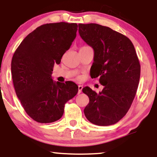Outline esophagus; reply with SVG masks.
<instances>
[{
	"instance_id": "esophagus-1",
	"label": "esophagus",
	"mask_w": 157,
	"mask_h": 157,
	"mask_svg": "<svg viewBox=\"0 0 157 157\" xmlns=\"http://www.w3.org/2000/svg\"><path fill=\"white\" fill-rule=\"evenodd\" d=\"M82 89H83V86L81 85H79L78 86V94H81V91H82Z\"/></svg>"
}]
</instances>
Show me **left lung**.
<instances>
[{
	"label": "left lung",
	"mask_w": 157,
	"mask_h": 157,
	"mask_svg": "<svg viewBox=\"0 0 157 157\" xmlns=\"http://www.w3.org/2000/svg\"><path fill=\"white\" fill-rule=\"evenodd\" d=\"M81 38L94 51L91 77H99V94L82 89L89 103L84 114L91 123L109 126L121 120L131 107L140 78L141 66L132 42L123 34L96 23L78 24Z\"/></svg>",
	"instance_id": "obj_1"
}]
</instances>
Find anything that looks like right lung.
I'll return each mask as SVG.
<instances>
[{
	"label": "right lung",
	"instance_id": "1",
	"mask_svg": "<svg viewBox=\"0 0 157 157\" xmlns=\"http://www.w3.org/2000/svg\"><path fill=\"white\" fill-rule=\"evenodd\" d=\"M76 23H46L29 33L15 51L11 73L16 95L31 119L52 123L63 114L64 106L78 93L72 81H53V68L61 63L76 36Z\"/></svg>",
	"mask_w": 157,
	"mask_h": 157
}]
</instances>
